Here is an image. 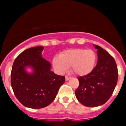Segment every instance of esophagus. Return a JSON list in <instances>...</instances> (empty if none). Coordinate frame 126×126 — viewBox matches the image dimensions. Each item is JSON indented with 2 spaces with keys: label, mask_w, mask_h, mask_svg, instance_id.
I'll return each instance as SVG.
<instances>
[{
  "label": "esophagus",
  "mask_w": 126,
  "mask_h": 126,
  "mask_svg": "<svg viewBox=\"0 0 126 126\" xmlns=\"http://www.w3.org/2000/svg\"><path fill=\"white\" fill-rule=\"evenodd\" d=\"M71 79V77L69 76H65V81H68Z\"/></svg>",
  "instance_id": "obj_1"
}]
</instances>
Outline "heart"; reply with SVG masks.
<instances>
[{"label": "heart", "mask_w": 126, "mask_h": 126, "mask_svg": "<svg viewBox=\"0 0 126 126\" xmlns=\"http://www.w3.org/2000/svg\"><path fill=\"white\" fill-rule=\"evenodd\" d=\"M96 55L92 49L71 48L65 50L53 58V67L58 73H65L69 66L72 71L79 76L90 74L94 68Z\"/></svg>", "instance_id": "b5f03b06"}]
</instances>
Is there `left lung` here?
<instances>
[{
	"label": "left lung",
	"instance_id": "8db88e82",
	"mask_svg": "<svg viewBox=\"0 0 126 126\" xmlns=\"http://www.w3.org/2000/svg\"><path fill=\"white\" fill-rule=\"evenodd\" d=\"M97 64L90 74L78 78L79 85L75 92L78 100L89 107L104 104L112 96L118 80L116 62L110 53L98 45Z\"/></svg>",
	"mask_w": 126,
	"mask_h": 126
}]
</instances>
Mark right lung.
<instances>
[{"instance_id": "obj_1", "label": "right lung", "mask_w": 126, "mask_h": 126, "mask_svg": "<svg viewBox=\"0 0 126 126\" xmlns=\"http://www.w3.org/2000/svg\"><path fill=\"white\" fill-rule=\"evenodd\" d=\"M42 46L30 48L21 53L13 63L11 83L16 97L24 106L41 109L55 100L65 76L51 71V64L43 59ZM27 66L33 69L32 73L25 71Z\"/></svg>"}]
</instances>
